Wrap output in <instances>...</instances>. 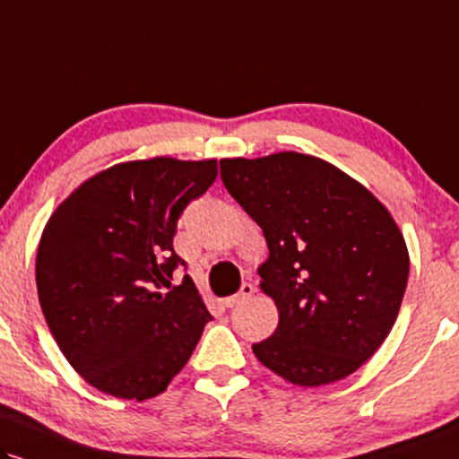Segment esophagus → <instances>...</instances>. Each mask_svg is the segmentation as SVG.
Here are the masks:
<instances>
[{"mask_svg": "<svg viewBox=\"0 0 459 459\" xmlns=\"http://www.w3.org/2000/svg\"><path fill=\"white\" fill-rule=\"evenodd\" d=\"M253 293H255V287L251 285V282H242V287H240V291L238 293H234V296H230V298H225V304H228V307L231 308V307H238V304H242V302H247L248 298L253 296Z\"/></svg>", "mask_w": 459, "mask_h": 459, "instance_id": "34e87169", "label": "esophagus"}]
</instances>
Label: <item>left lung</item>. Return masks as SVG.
Segmentation results:
<instances>
[{"label":"left lung","instance_id":"8db88e82","mask_svg":"<svg viewBox=\"0 0 459 459\" xmlns=\"http://www.w3.org/2000/svg\"><path fill=\"white\" fill-rule=\"evenodd\" d=\"M221 178L270 251L257 273L279 325L255 358L293 385L349 377L392 332L406 291L409 248L392 212L304 152L221 160Z\"/></svg>","mask_w":459,"mask_h":459}]
</instances>
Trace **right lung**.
Wrapping results in <instances>:
<instances>
[{"instance_id":"1","label":"right lung","mask_w":459,"mask_h":459,"mask_svg":"<svg viewBox=\"0 0 459 459\" xmlns=\"http://www.w3.org/2000/svg\"><path fill=\"white\" fill-rule=\"evenodd\" d=\"M217 160L152 157L101 169L50 214L38 245V298L61 353L89 385L126 400L161 394L212 319L174 253L185 206Z\"/></svg>"}]
</instances>
